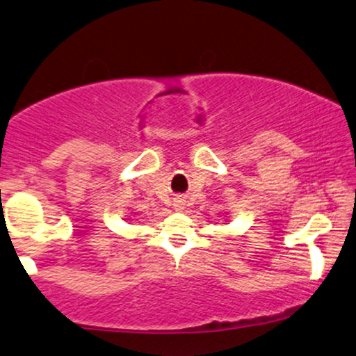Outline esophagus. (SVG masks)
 <instances>
[{"instance_id":"obj_1","label":"esophagus","mask_w":356,"mask_h":356,"mask_svg":"<svg viewBox=\"0 0 356 356\" xmlns=\"http://www.w3.org/2000/svg\"><path fill=\"white\" fill-rule=\"evenodd\" d=\"M173 208H175V210H177V211H181L183 208H185V200H183V198H177V200H175Z\"/></svg>"}]
</instances>
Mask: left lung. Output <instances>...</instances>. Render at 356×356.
Masks as SVG:
<instances>
[{
  "label": "left lung",
  "mask_w": 356,
  "mask_h": 356,
  "mask_svg": "<svg viewBox=\"0 0 356 356\" xmlns=\"http://www.w3.org/2000/svg\"><path fill=\"white\" fill-rule=\"evenodd\" d=\"M229 218H228V213H227V216H225V218H223V221H228Z\"/></svg>",
  "instance_id": "left-lung-1"
}]
</instances>
